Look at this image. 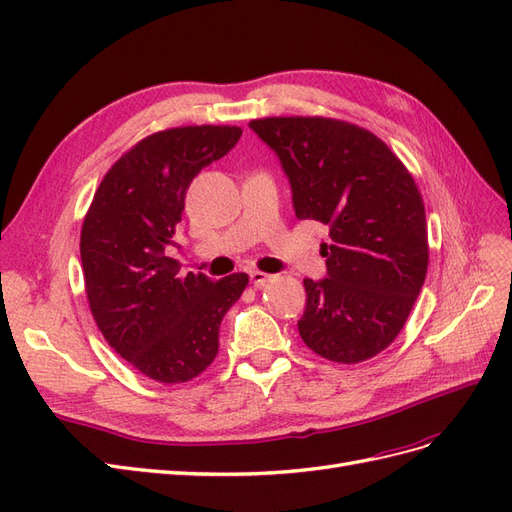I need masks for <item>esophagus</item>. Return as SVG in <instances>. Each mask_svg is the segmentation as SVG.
Listing matches in <instances>:
<instances>
[{
    "instance_id": "obj_1",
    "label": "esophagus",
    "mask_w": 512,
    "mask_h": 512,
    "mask_svg": "<svg viewBox=\"0 0 512 512\" xmlns=\"http://www.w3.org/2000/svg\"><path fill=\"white\" fill-rule=\"evenodd\" d=\"M269 280H271V275H267V273H262V271H250V282H252L256 288L265 286Z\"/></svg>"
}]
</instances>
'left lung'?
Listing matches in <instances>:
<instances>
[{
  "mask_svg": "<svg viewBox=\"0 0 512 512\" xmlns=\"http://www.w3.org/2000/svg\"><path fill=\"white\" fill-rule=\"evenodd\" d=\"M280 158L294 215L329 226L327 277L303 280L299 333L335 363H359L404 329L427 273V222L412 175L378 136L324 117L254 119Z\"/></svg>",
  "mask_w": 512,
  "mask_h": 512,
  "instance_id": "obj_1",
  "label": "left lung"
}]
</instances>
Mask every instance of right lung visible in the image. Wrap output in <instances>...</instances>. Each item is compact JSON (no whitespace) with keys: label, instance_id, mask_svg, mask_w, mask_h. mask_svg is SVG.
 Returning <instances> with one entry per match:
<instances>
[{"label":"right lung","instance_id":"right-lung-1","mask_svg":"<svg viewBox=\"0 0 512 512\" xmlns=\"http://www.w3.org/2000/svg\"><path fill=\"white\" fill-rule=\"evenodd\" d=\"M237 126H188L143 138L104 175L81 232L91 314L119 356L151 380L188 382L220 348V324L245 273H179L175 245L192 179L239 143Z\"/></svg>","mask_w":512,"mask_h":512}]
</instances>
